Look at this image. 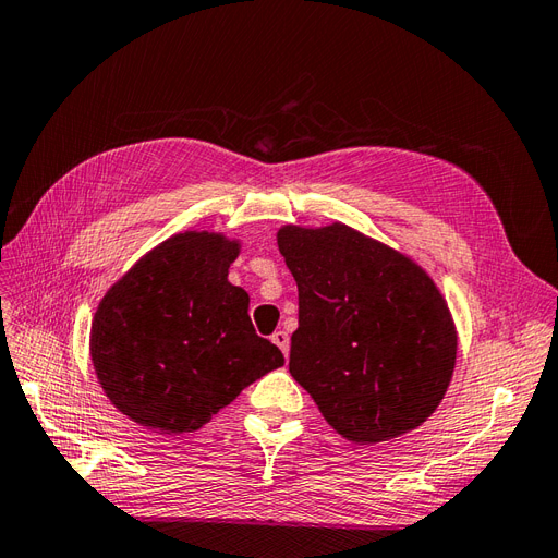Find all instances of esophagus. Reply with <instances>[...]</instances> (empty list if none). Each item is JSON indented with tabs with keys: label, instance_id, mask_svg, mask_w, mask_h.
I'll list each match as a JSON object with an SVG mask.
<instances>
[{
	"label": "esophagus",
	"instance_id": "esophagus-1",
	"mask_svg": "<svg viewBox=\"0 0 558 558\" xmlns=\"http://www.w3.org/2000/svg\"><path fill=\"white\" fill-rule=\"evenodd\" d=\"M272 342H275L279 349H281L283 356H289V349H291V342H289V332L277 330V332L272 335Z\"/></svg>",
	"mask_w": 558,
	"mask_h": 558
}]
</instances>
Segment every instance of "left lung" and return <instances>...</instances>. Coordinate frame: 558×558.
Instances as JSON below:
<instances>
[{
	"label": "left lung",
	"mask_w": 558,
	"mask_h": 558,
	"mask_svg": "<svg viewBox=\"0 0 558 558\" xmlns=\"http://www.w3.org/2000/svg\"><path fill=\"white\" fill-rule=\"evenodd\" d=\"M277 242L298 283L289 369L328 424L365 445L424 424L456 363L449 307L430 277L342 223L286 226Z\"/></svg>",
	"instance_id": "left-lung-1"
}]
</instances>
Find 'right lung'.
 I'll return each instance as SVG.
<instances>
[{
    "label": "right lung",
    "mask_w": 558,
    "mask_h": 558,
    "mask_svg": "<svg viewBox=\"0 0 558 558\" xmlns=\"http://www.w3.org/2000/svg\"><path fill=\"white\" fill-rule=\"evenodd\" d=\"M238 251L221 234H174L97 307L95 373L132 421L167 435L197 430L283 365L281 351L256 335L246 291L228 281Z\"/></svg>",
    "instance_id": "add662e5"
}]
</instances>
